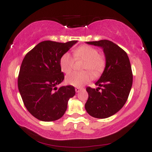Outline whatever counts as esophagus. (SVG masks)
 Wrapping results in <instances>:
<instances>
[{
	"label": "esophagus",
	"instance_id": "1",
	"mask_svg": "<svg viewBox=\"0 0 152 152\" xmlns=\"http://www.w3.org/2000/svg\"><path fill=\"white\" fill-rule=\"evenodd\" d=\"M81 89H82L81 88H78V87H77V88H75V91H76V92H77V93H78V92H79Z\"/></svg>",
	"mask_w": 152,
	"mask_h": 152
}]
</instances>
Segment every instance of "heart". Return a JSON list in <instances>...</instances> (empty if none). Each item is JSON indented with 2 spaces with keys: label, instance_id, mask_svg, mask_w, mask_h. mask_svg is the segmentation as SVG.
Wrapping results in <instances>:
<instances>
[{
  "label": "heart",
  "instance_id": "1",
  "mask_svg": "<svg viewBox=\"0 0 152 152\" xmlns=\"http://www.w3.org/2000/svg\"><path fill=\"white\" fill-rule=\"evenodd\" d=\"M76 60H83L82 69L91 71L95 77L99 76L106 67V61L104 54L99 53L98 49L90 46H81L74 50ZM74 59L69 53H64L60 59L61 71L65 74H69L72 71ZM92 79V75L88 71H83L74 72L68 75L66 83L76 87H81Z\"/></svg>",
  "mask_w": 152,
  "mask_h": 152
}]
</instances>
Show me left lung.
Returning a JSON list of instances; mask_svg holds the SVG:
<instances>
[{
  "label": "left lung",
  "instance_id": "1",
  "mask_svg": "<svg viewBox=\"0 0 152 152\" xmlns=\"http://www.w3.org/2000/svg\"><path fill=\"white\" fill-rule=\"evenodd\" d=\"M86 43L102 47L106 64L100 78L95 83L98 88H86L88 98L85 109L93 117L106 118L118 112L129 95L133 82L129 58L126 52L112 41L101 40Z\"/></svg>",
  "mask_w": 152,
  "mask_h": 152
}]
</instances>
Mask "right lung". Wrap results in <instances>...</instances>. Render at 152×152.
Wrapping results in <instances>:
<instances>
[{"instance_id": "add662e5", "label": "right lung", "mask_w": 152, "mask_h": 152, "mask_svg": "<svg viewBox=\"0 0 152 152\" xmlns=\"http://www.w3.org/2000/svg\"><path fill=\"white\" fill-rule=\"evenodd\" d=\"M77 41H45L25 56L20 66L18 87L23 102L34 117L43 121L61 118L68 101L76 94L73 86L57 88L64 79L60 59Z\"/></svg>"}]
</instances>
